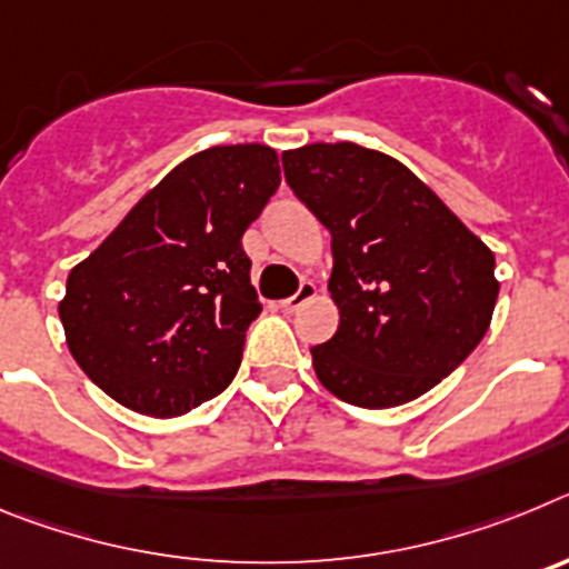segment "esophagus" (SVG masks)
Returning a JSON list of instances; mask_svg holds the SVG:
<instances>
[{
	"instance_id": "1",
	"label": "esophagus",
	"mask_w": 569,
	"mask_h": 569,
	"mask_svg": "<svg viewBox=\"0 0 569 569\" xmlns=\"http://www.w3.org/2000/svg\"><path fill=\"white\" fill-rule=\"evenodd\" d=\"M313 299H316V284H313V281H301L299 290H296V293L290 296V299L281 301V308L293 313V310L305 308V305H308V301H313Z\"/></svg>"
}]
</instances>
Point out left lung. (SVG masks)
<instances>
[{
    "mask_svg": "<svg viewBox=\"0 0 569 569\" xmlns=\"http://www.w3.org/2000/svg\"><path fill=\"white\" fill-rule=\"evenodd\" d=\"M284 179L330 230L333 339L313 370L336 399H419L476 350L499 299L496 256L410 168L356 142L281 153Z\"/></svg>",
    "mask_w": 569,
    "mask_h": 569,
    "instance_id": "left-lung-1",
    "label": "left lung"
}]
</instances>
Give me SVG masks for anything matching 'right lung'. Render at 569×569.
<instances>
[{
	"instance_id": "add662e5",
	"label": "right lung",
	"mask_w": 569,
	"mask_h": 569,
	"mask_svg": "<svg viewBox=\"0 0 569 569\" xmlns=\"http://www.w3.org/2000/svg\"><path fill=\"white\" fill-rule=\"evenodd\" d=\"M281 182L268 144H216L176 164L68 273L70 356L113 401L190 413L233 381L261 313L241 236Z\"/></svg>"
}]
</instances>
